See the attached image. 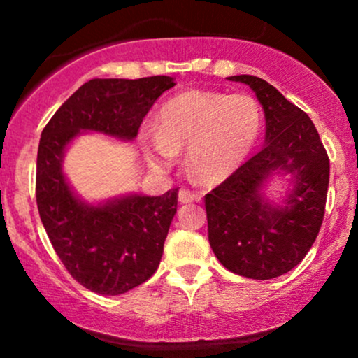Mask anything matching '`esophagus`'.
<instances>
[{"label": "esophagus", "mask_w": 358, "mask_h": 358, "mask_svg": "<svg viewBox=\"0 0 358 358\" xmlns=\"http://www.w3.org/2000/svg\"><path fill=\"white\" fill-rule=\"evenodd\" d=\"M178 200L182 203H190V202H193V200H196V193L190 192L188 188H180Z\"/></svg>", "instance_id": "34e87169"}]
</instances>
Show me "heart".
Masks as SVG:
<instances>
[{"instance_id": "obj_1", "label": "heart", "mask_w": 358, "mask_h": 358, "mask_svg": "<svg viewBox=\"0 0 358 358\" xmlns=\"http://www.w3.org/2000/svg\"><path fill=\"white\" fill-rule=\"evenodd\" d=\"M261 124V109L249 94L187 90L162 106L158 134L146 138V156L153 166L168 168L176 151L188 148L187 165L193 178L222 182L244 162Z\"/></svg>"}]
</instances>
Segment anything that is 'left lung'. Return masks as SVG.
<instances>
[{"instance_id":"8db88e82","label":"left lung","mask_w":358,"mask_h":358,"mask_svg":"<svg viewBox=\"0 0 358 358\" xmlns=\"http://www.w3.org/2000/svg\"><path fill=\"white\" fill-rule=\"evenodd\" d=\"M256 92L266 116V146L205 195L208 242L231 273L273 279L298 266L322 227L330 159L305 110L254 76H232ZM286 171L295 178L285 208L266 203L260 185Z\"/></svg>"}]
</instances>
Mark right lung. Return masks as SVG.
Listing matches in <instances>:
<instances>
[{"label": "right lung", "mask_w": 358, "mask_h": 358, "mask_svg": "<svg viewBox=\"0 0 358 358\" xmlns=\"http://www.w3.org/2000/svg\"><path fill=\"white\" fill-rule=\"evenodd\" d=\"M173 77L92 79L80 85L43 127L35 195L42 224L71 276L99 294H122L158 269L176 213L178 188L162 196H124L104 205L76 199L62 173L65 146L80 131L136 138L155 101Z\"/></svg>", "instance_id": "obj_1"}]
</instances>
